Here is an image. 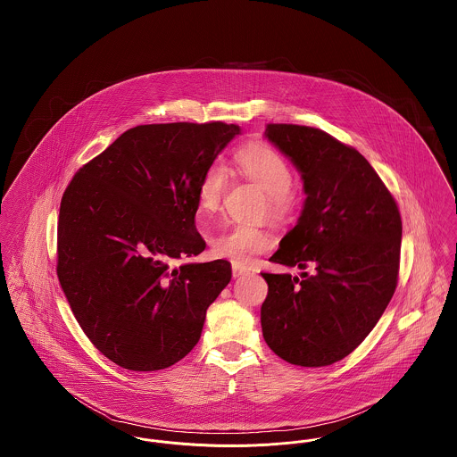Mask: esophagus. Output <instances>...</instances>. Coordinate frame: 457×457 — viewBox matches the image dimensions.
<instances>
[{"label":"esophagus","mask_w":457,"mask_h":457,"mask_svg":"<svg viewBox=\"0 0 457 457\" xmlns=\"http://www.w3.org/2000/svg\"><path fill=\"white\" fill-rule=\"evenodd\" d=\"M248 272V269L245 267V265H241V263H233V278H241L243 274H246Z\"/></svg>","instance_id":"obj_1"}]
</instances>
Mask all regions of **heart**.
Returning <instances> with one entry per match:
<instances>
[{
  "mask_svg": "<svg viewBox=\"0 0 457 457\" xmlns=\"http://www.w3.org/2000/svg\"><path fill=\"white\" fill-rule=\"evenodd\" d=\"M239 170L267 194L269 212L281 216L291 204L293 173L281 154L269 145L250 144L237 154ZM228 187V171L222 162H214L205 171L198 187V207L204 214L218 212ZM272 237L261 228L235 224L212 241V252L219 259L246 265L257 255L270 250Z\"/></svg>",
  "mask_w": 457,
  "mask_h": 457,
  "instance_id": "heart-1",
  "label": "heart"
}]
</instances>
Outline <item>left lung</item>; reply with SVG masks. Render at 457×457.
I'll list each match as a JSON object with an SVG mask.
<instances>
[{
    "mask_svg": "<svg viewBox=\"0 0 457 457\" xmlns=\"http://www.w3.org/2000/svg\"><path fill=\"white\" fill-rule=\"evenodd\" d=\"M265 138L302 174L296 226L269 259L313 272L267 274L262 334L279 358L327 367L358 348L397 286L403 224L369 161L326 131L267 125Z\"/></svg>",
    "mask_w": 457,
    "mask_h": 457,
    "instance_id": "8db88e82",
    "label": "left lung"
}]
</instances>
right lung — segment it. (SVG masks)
<instances>
[{"label":"right lung","mask_w":457,"mask_h":457,"mask_svg":"<svg viewBox=\"0 0 457 457\" xmlns=\"http://www.w3.org/2000/svg\"><path fill=\"white\" fill-rule=\"evenodd\" d=\"M239 133L222 121L140 125L70 181L56 272L77 322L112 363L154 371L195 348L231 263H171L204 252L198 187Z\"/></svg>","instance_id":"obj_1"}]
</instances>
